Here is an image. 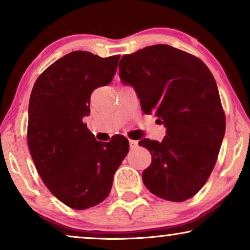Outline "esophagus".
<instances>
[{"label":"esophagus","mask_w":250,"mask_h":250,"mask_svg":"<svg viewBox=\"0 0 250 250\" xmlns=\"http://www.w3.org/2000/svg\"><path fill=\"white\" fill-rule=\"evenodd\" d=\"M129 146H131V149H134L138 146V141H135V140H129Z\"/></svg>","instance_id":"esophagus-1"}]
</instances>
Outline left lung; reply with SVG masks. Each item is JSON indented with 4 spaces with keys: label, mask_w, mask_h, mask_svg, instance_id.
<instances>
[{
    "label": "left lung",
    "mask_w": 250,
    "mask_h": 250,
    "mask_svg": "<svg viewBox=\"0 0 250 250\" xmlns=\"http://www.w3.org/2000/svg\"><path fill=\"white\" fill-rule=\"evenodd\" d=\"M119 76L134 87L143 112L167 128L162 142H139L152 156L143 183L162 199H190L207 182L225 133L213 74L199 58L157 44L123 56Z\"/></svg>",
    "instance_id": "left-lung-1"
}]
</instances>
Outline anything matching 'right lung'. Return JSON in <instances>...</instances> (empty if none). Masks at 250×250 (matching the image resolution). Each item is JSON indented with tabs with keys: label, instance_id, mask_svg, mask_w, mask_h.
I'll list each match as a JSON object with an SVG mask.
<instances>
[{
	"label": "right lung",
	"instance_id": "right-lung-1",
	"mask_svg": "<svg viewBox=\"0 0 250 250\" xmlns=\"http://www.w3.org/2000/svg\"><path fill=\"white\" fill-rule=\"evenodd\" d=\"M119 58L74 51L47 67L30 94L27 141L33 162L50 192L74 209L108 197L128 152L125 136L99 142L83 122L91 93L110 84Z\"/></svg>",
	"mask_w": 250,
	"mask_h": 250
}]
</instances>
